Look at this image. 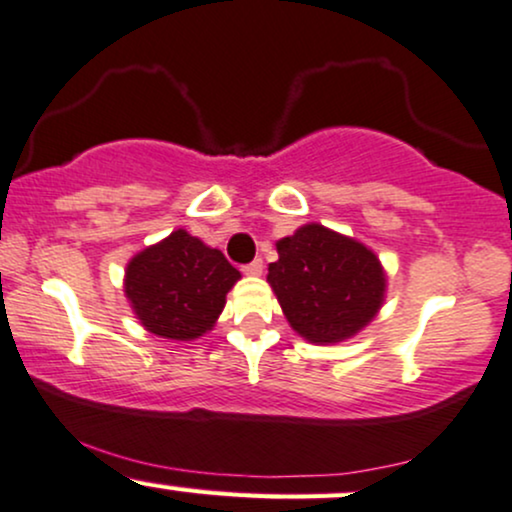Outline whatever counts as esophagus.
<instances>
[{
	"label": "esophagus",
	"mask_w": 512,
	"mask_h": 512,
	"mask_svg": "<svg viewBox=\"0 0 512 512\" xmlns=\"http://www.w3.org/2000/svg\"><path fill=\"white\" fill-rule=\"evenodd\" d=\"M242 270H244V275H261L263 273V261H261V258H254V261L242 266Z\"/></svg>",
	"instance_id": "1"
}]
</instances>
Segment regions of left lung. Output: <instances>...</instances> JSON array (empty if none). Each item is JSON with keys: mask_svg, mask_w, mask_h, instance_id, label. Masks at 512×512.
<instances>
[{"mask_svg": "<svg viewBox=\"0 0 512 512\" xmlns=\"http://www.w3.org/2000/svg\"><path fill=\"white\" fill-rule=\"evenodd\" d=\"M278 254L268 266V282L302 338L340 342L376 316L386 278L364 244L323 225H306L280 239Z\"/></svg>", "mask_w": 512, "mask_h": 512, "instance_id": "left-lung-1", "label": "left lung"}]
</instances>
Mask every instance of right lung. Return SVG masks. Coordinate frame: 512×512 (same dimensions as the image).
<instances>
[{"instance_id": "obj_1", "label": "right lung", "mask_w": 512, "mask_h": 512, "mask_svg": "<svg viewBox=\"0 0 512 512\" xmlns=\"http://www.w3.org/2000/svg\"><path fill=\"white\" fill-rule=\"evenodd\" d=\"M237 280L239 270L218 249L177 230L131 258L126 297L150 333L194 340L213 328Z\"/></svg>"}]
</instances>
